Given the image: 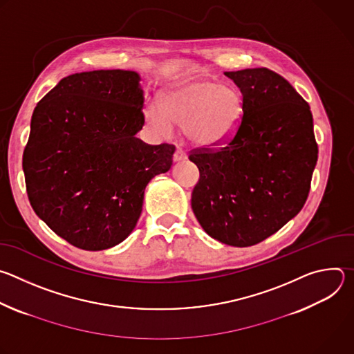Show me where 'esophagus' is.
Masks as SVG:
<instances>
[{
  "mask_svg": "<svg viewBox=\"0 0 354 354\" xmlns=\"http://www.w3.org/2000/svg\"><path fill=\"white\" fill-rule=\"evenodd\" d=\"M183 160H186V153L180 147H178L176 151H175V154H174V161L178 162V161H183Z\"/></svg>",
  "mask_w": 354,
  "mask_h": 354,
  "instance_id": "1",
  "label": "esophagus"
}]
</instances>
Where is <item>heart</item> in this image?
<instances>
[{"label":"heart","instance_id":"heart-1","mask_svg":"<svg viewBox=\"0 0 354 354\" xmlns=\"http://www.w3.org/2000/svg\"><path fill=\"white\" fill-rule=\"evenodd\" d=\"M243 115L239 91L212 80H194L172 88L161 106H149L147 122L164 134L185 126L187 138L201 147H218L238 130Z\"/></svg>","mask_w":354,"mask_h":354}]
</instances>
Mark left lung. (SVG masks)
<instances>
[{"label": "left lung", "mask_w": 354, "mask_h": 354, "mask_svg": "<svg viewBox=\"0 0 354 354\" xmlns=\"http://www.w3.org/2000/svg\"><path fill=\"white\" fill-rule=\"evenodd\" d=\"M239 88L243 115L218 148H194L200 179L193 213L214 239L252 246L295 217L310 193L318 160L310 105L269 68L224 73Z\"/></svg>", "instance_id": "obj_1"}]
</instances>
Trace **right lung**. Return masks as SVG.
Returning a JSON list of instances; mask_svg holds the SVG:
<instances>
[{
  "instance_id": "right-lung-1",
  "label": "right lung",
  "mask_w": 354,
  "mask_h": 354,
  "mask_svg": "<svg viewBox=\"0 0 354 354\" xmlns=\"http://www.w3.org/2000/svg\"><path fill=\"white\" fill-rule=\"evenodd\" d=\"M142 104L136 71L96 70L63 78L33 111L22 160L30 206L80 249L124 241L145 186L171 169L175 145L136 137Z\"/></svg>"
}]
</instances>
